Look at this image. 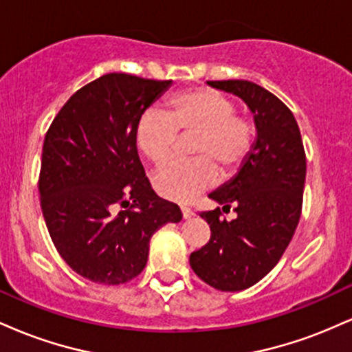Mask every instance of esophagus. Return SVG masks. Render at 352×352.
<instances>
[{"label": "esophagus", "instance_id": "1", "mask_svg": "<svg viewBox=\"0 0 352 352\" xmlns=\"http://www.w3.org/2000/svg\"><path fill=\"white\" fill-rule=\"evenodd\" d=\"M192 215H193L192 210H190L188 207H182V217H184L185 220H187V218H190Z\"/></svg>", "mask_w": 352, "mask_h": 352}]
</instances>
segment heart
I'll return each mask as SVG.
<instances>
[{
	"instance_id": "1",
	"label": "heart",
	"mask_w": 352,
	"mask_h": 352,
	"mask_svg": "<svg viewBox=\"0 0 352 352\" xmlns=\"http://www.w3.org/2000/svg\"><path fill=\"white\" fill-rule=\"evenodd\" d=\"M167 112L151 111L140 116L135 127V144L153 164L170 157L179 132L195 134L187 162H168L153 175V187L164 199L190 201L201 190L217 184V165L232 175L253 148L252 120L235 114V104L212 89H192L168 100Z\"/></svg>"
}]
</instances>
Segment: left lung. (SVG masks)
Segmentation results:
<instances>
[{"label":"left lung","instance_id":"1","mask_svg":"<svg viewBox=\"0 0 352 352\" xmlns=\"http://www.w3.org/2000/svg\"><path fill=\"white\" fill-rule=\"evenodd\" d=\"M232 92L253 112L256 140L241 168L210 199L234 207L232 222L220 207L201 212L208 243L190 254L200 280L220 292H241L266 276L288 248L298 227L306 179V153L293 112L276 96L250 80H207Z\"/></svg>","mask_w":352,"mask_h":352}]
</instances>
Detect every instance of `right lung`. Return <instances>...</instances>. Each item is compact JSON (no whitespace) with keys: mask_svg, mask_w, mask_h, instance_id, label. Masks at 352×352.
Masks as SVG:
<instances>
[{"mask_svg":"<svg viewBox=\"0 0 352 352\" xmlns=\"http://www.w3.org/2000/svg\"><path fill=\"white\" fill-rule=\"evenodd\" d=\"M172 80L100 76L64 104L44 137L39 197L52 243L86 280L122 285L145 268L148 241L182 220L145 177L135 127Z\"/></svg>","mask_w":352,"mask_h":352,"instance_id":"right-lung-1","label":"right lung"}]
</instances>
